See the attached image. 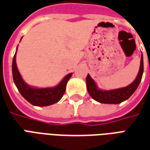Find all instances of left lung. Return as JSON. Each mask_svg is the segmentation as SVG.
<instances>
[{"label":"left lung","mask_w":150,"mask_h":150,"mask_svg":"<svg viewBox=\"0 0 150 150\" xmlns=\"http://www.w3.org/2000/svg\"><path fill=\"white\" fill-rule=\"evenodd\" d=\"M144 71V64H143V56L142 54L141 57V64L138 74L136 79L126 87L111 90H102L98 88L94 80L89 76V74L86 76V86L88 93L93 99L97 100L100 103L103 104H119L122 101L127 100L130 98L132 94L135 92L140 82L142 81V77Z\"/></svg>","instance_id":"left-lung-1"}]
</instances>
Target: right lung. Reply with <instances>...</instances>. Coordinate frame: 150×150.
<instances>
[{"mask_svg": "<svg viewBox=\"0 0 150 150\" xmlns=\"http://www.w3.org/2000/svg\"><path fill=\"white\" fill-rule=\"evenodd\" d=\"M16 53L13 60L12 71L13 81L19 90L20 93L26 100L36 106H48L57 103L62 99L66 89V84L72 76V73L69 74L62 80V81L55 87L52 88H35L29 86L22 79L17 69L16 63Z\"/></svg>", "mask_w": 150, "mask_h": 150, "instance_id": "right-lung-1", "label": "right lung"}]
</instances>
